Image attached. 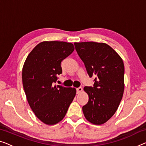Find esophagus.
I'll return each mask as SVG.
<instances>
[{
	"label": "esophagus",
	"instance_id": "34e87169",
	"mask_svg": "<svg viewBox=\"0 0 146 146\" xmlns=\"http://www.w3.org/2000/svg\"><path fill=\"white\" fill-rule=\"evenodd\" d=\"M76 90H77V94H79V93H80L82 91V88H81V87H79V88H76Z\"/></svg>",
	"mask_w": 146,
	"mask_h": 146
}]
</instances>
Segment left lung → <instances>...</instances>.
I'll list each match as a JSON object with an SVG mask.
<instances>
[{
	"label": "left lung",
	"mask_w": 146,
	"mask_h": 146,
	"mask_svg": "<svg viewBox=\"0 0 146 146\" xmlns=\"http://www.w3.org/2000/svg\"><path fill=\"white\" fill-rule=\"evenodd\" d=\"M74 45L89 77H95L93 86L84 88L89 99L82 106V111L87 121L102 125L115 114L123 98V60L106 43L83 42H75Z\"/></svg>",
	"instance_id": "1"
}]
</instances>
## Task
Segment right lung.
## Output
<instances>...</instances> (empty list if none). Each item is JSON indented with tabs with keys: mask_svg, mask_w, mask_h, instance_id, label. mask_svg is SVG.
Wrapping results in <instances>:
<instances>
[{
	"mask_svg": "<svg viewBox=\"0 0 146 146\" xmlns=\"http://www.w3.org/2000/svg\"><path fill=\"white\" fill-rule=\"evenodd\" d=\"M74 49L72 43L44 41L33 49L23 65L22 82L28 103L46 125L62 121L75 96V88L54 84L62 73L61 62Z\"/></svg>",
	"mask_w": 146,
	"mask_h": 146,
	"instance_id": "right-lung-1",
	"label": "right lung"
}]
</instances>
